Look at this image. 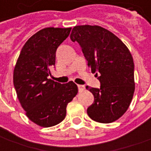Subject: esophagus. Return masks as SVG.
I'll list each match as a JSON object with an SVG mask.
<instances>
[{
  "instance_id": "1",
  "label": "esophagus",
  "mask_w": 151,
  "mask_h": 151,
  "mask_svg": "<svg viewBox=\"0 0 151 151\" xmlns=\"http://www.w3.org/2000/svg\"><path fill=\"white\" fill-rule=\"evenodd\" d=\"M78 89H79V92H83V90L85 89V87L83 86V85H78Z\"/></svg>"
}]
</instances>
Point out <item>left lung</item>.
<instances>
[{"mask_svg":"<svg viewBox=\"0 0 151 151\" xmlns=\"http://www.w3.org/2000/svg\"><path fill=\"white\" fill-rule=\"evenodd\" d=\"M71 39L82 48L88 66L96 73L101 88L87 86L94 101L87 109L89 117L111 123L127 111L134 96V64L128 47L108 29L99 26H76Z\"/></svg>","mask_w":151,"mask_h":151,"instance_id":"8db88e82","label":"left lung"}]
</instances>
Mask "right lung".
I'll return each instance as SVG.
<instances>
[{
    "label": "right lung",
    "mask_w": 151,
    "mask_h": 151,
    "mask_svg": "<svg viewBox=\"0 0 151 151\" xmlns=\"http://www.w3.org/2000/svg\"><path fill=\"white\" fill-rule=\"evenodd\" d=\"M71 28L47 27L28 39L21 50L14 71V84L26 115L42 127H50L64 119L67 105L78 92L70 81L59 83L48 79L55 65V53Z\"/></svg>",
    "instance_id": "right-lung-1"
}]
</instances>
